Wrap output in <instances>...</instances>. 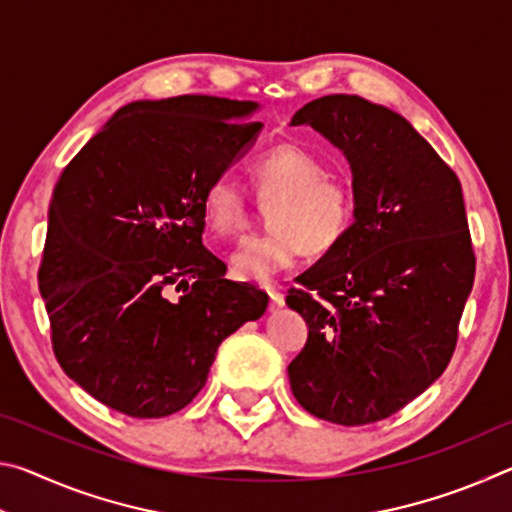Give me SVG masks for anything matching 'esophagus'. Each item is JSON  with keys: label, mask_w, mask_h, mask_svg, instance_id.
Wrapping results in <instances>:
<instances>
[{"label": "esophagus", "mask_w": 512, "mask_h": 512, "mask_svg": "<svg viewBox=\"0 0 512 512\" xmlns=\"http://www.w3.org/2000/svg\"><path fill=\"white\" fill-rule=\"evenodd\" d=\"M266 291H268V298H271V309L284 307V293L282 291H275V289H266Z\"/></svg>", "instance_id": "1"}]
</instances>
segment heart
I'll list each match as a JSON object with an SVG mask.
<instances>
[{
	"instance_id": "heart-1",
	"label": "heart",
	"mask_w": 512,
	"mask_h": 512,
	"mask_svg": "<svg viewBox=\"0 0 512 512\" xmlns=\"http://www.w3.org/2000/svg\"><path fill=\"white\" fill-rule=\"evenodd\" d=\"M257 196L268 205L266 235L246 237L230 253L232 273L246 282H271L298 262L305 248L325 255L341 244L354 221V194L343 180L329 178L323 158L305 146L280 144L253 162ZM203 219L216 237L244 228L248 205L230 176H216L203 192Z\"/></svg>"
}]
</instances>
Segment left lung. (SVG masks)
Instances as JSON below:
<instances>
[{
	"mask_svg": "<svg viewBox=\"0 0 512 512\" xmlns=\"http://www.w3.org/2000/svg\"><path fill=\"white\" fill-rule=\"evenodd\" d=\"M352 169L354 223L334 250L296 277L287 305L309 336L289 363L296 400L320 420H384L443 375L474 284L461 183L391 108L357 94L302 106Z\"/></svg>",
	"mask_w": 512,
	"mask_h": 512,
	"instance_id": "left-lung-1",
	"label": "left lung"
}]
</instances>
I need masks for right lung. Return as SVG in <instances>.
<instances>
[{
	"label": "right lung",
	"mask_w": 512,
	"mask_h": 512,
	"mask_svg": "<svg viewBox=\"0 0 512 512\" xmlns=\"http://www.w3.org/2000/svg\"><path fill=\"white\" fill-rule=\"evenodd\" d=\"M255 101H133L60 173L40 293L54 354L94 400L164 418L205 386L216 350L266 311L203 246V192L257 140Z\"/></svg>",
	"instance_id": "1"
}]
</instances>
